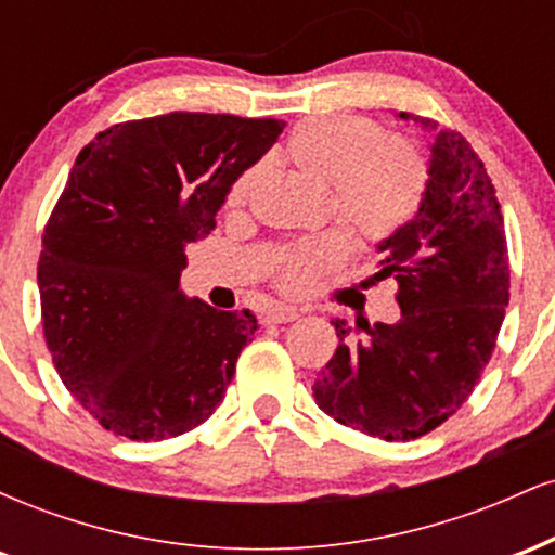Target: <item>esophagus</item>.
Masks as SVG:
<instances>
[{
	"label": "esophagus",
	"instance_id": "1",
	"mask_svg": "<svg viewBox=\"0 0 555 555\" xmlns=\"http://www.w3.org/2000/svg\"><path fill=\"white\" fill-rule=\"evenodd\" d=\"M299 313L295 308H289V305H273L263 313V323H289V321H297Z\"/></svg>",
	"mask_w": 555,
	"mask_h": 555
}]
</instances>
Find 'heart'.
<instances>
[{
    "instance_id": "1",
    "label": "heart",
    "mask_w": 555,
    "mask_h": 555,
    "mask_svg": "<svg viewBox=\"0 0 555 555\" xmlns=\"http://www.w3.org/2000/svg\"><path fill=\"white\" fill-rule=\"evenodd\" d=\"M284 156L299 171L328 184L334 216L362 245H380L415 219L428 190V164L410 138L384 135L378 125L352 114H326L295 125ZM258 171L232 182L229 208L250 201ZM349 240L339 229L295 242L273 263V282L284 295L310 292L347 260Z\"/></svg>"
}]
</instances>
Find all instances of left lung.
<instances>
[{
	"mask_svg": "<svg viewBox=\"0 0 555 555\" xmlns=\"http://www.w3.org/2000/svg\"><path fill=\"white\" fill-rule=\"evenodd\" d=\"M415 119L436 132V122ZM428 175L415 219L378 245L375 279L399 284L401 318L373 326L336 318L339 347L313 386L326 415L384 441H412L460 410L493 354L508 305L503 214L482 158L462 132L441 130Z\"/></svg>",
	"mask_w": 555,
	"mask_h": 555,
	"instance_id": "obj_1",
	"label": "left lung"
}]
</instances>
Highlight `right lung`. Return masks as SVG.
I'll use <instances>...</instances> for the list:
<instances>
[{"mask_svg": "<svg viewBox=\"0 0 555 555\" xmlns=\"http://www.w3.org/2000/svg\"><path fill=\"white\" fill-rule=\"evenodd\" d=\"M282 130L171 112L112 125L75 158L43 229L41 321L62 384L114 436H182L224 399L258 321L184 297V247Z\"/></svg>", "mask_w": 555, "mask_h": 555, "instance_id": "obj_1", "label": "right lung"}]
</instances>
